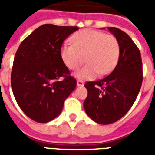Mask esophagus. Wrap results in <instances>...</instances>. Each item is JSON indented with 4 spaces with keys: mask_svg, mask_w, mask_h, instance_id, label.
I'll return each instance as SVG.
<instances>
[{
    "mask_svg": "<svg viewBox=\"0 0 155 155\" xmlns=\"http://www.w3.org/2000/svg\"><path fill=\"white\" fill-rule=\"evenodd\" d=\"M84 83L83 81H81V80L77 81V85H78V86H84Z\"/></svg>",
    "mask_w": 155,
    "mask_h": 155,
    "instance_id": "34e87169",
    "label": "esophagus"
}]
</instances>
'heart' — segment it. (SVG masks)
I'll list each match as a JSON object with an SVG mask.
<instances>
[{"label": "heart", "instance_id": "obj_1", "mask_svg": "<svg viewBox=\"0 0 155 155\" xmlns=\"http://www.w3.org/2000/svg\"><path fill=\"white\" fill-rule=\"evenodd\" d=\"M71 43H64L60 48V58L66 67L76 71L85 60L88 64L77 73L80 79H91L110 73L120 57V44L112 34L84 29L71 38Z\"/></svg>", "mask_w": 155, "mask_h": 155}]
</instances>
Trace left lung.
<instances>
[{"label":"left lung","instance_id":"8db88e82","mask_svg":"<svg viewBox=\"0 0 155 155\" xmlns=\"http://www.w3.org/2000/svg\"><path fill=\"white\" fill-rule=\"evenodd\" d=\"M118 39L120 57L116 68L109 76L84 84L88 91L84 108L86 114L99 124L120 120L132 105L140 91L143 72L140 52L125 32L108 27Z\"/></svg>","mask_w":155,"mask_h":155}]
</instances>
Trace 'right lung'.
<instances>
[{"instance_id":"obj_1","label":"right lung","mask_w":155,"mask_h":155,"mask_svg":"<svg viewBox=\"0 0 155 155\" xmlns=\"http://www.w3.org/2000/svg\"><path fill=\"white\" fill-rule=\"evenodd\" d=\"M78 27L45 24L21 43L11 72L15 100L29 118L50 122L63 110L77 80L60 58L63 42Z\"/></svg>"}]
</instances>
